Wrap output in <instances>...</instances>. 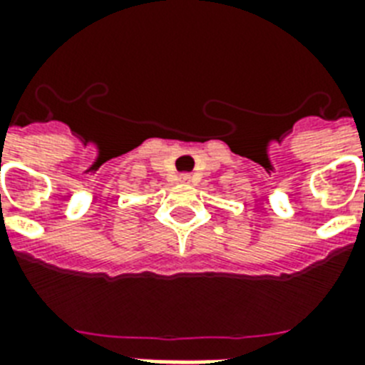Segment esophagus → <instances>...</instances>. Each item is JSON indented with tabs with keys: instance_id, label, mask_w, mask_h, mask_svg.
I'll list each match as a JSON object with an SVG mask.
<instances>
[{
	"instance_id": "obj_1",
	"label": "esophagus",
	"mask_w": 365,
	"mask_h": 365,
	"mask_svg": "<svg viewBox=\"0 0 365 365\" xmlns=\"http://www.w3.org/2000/svg\"><path fill=\"white\" fill-rule=\"evenodd\" d=\"M178 180H180V183H191V182H193L191 174H180V178H178Z\"/></svg>"
}]
</instances>
